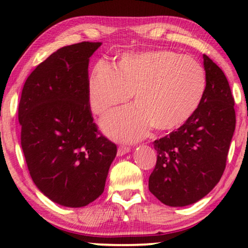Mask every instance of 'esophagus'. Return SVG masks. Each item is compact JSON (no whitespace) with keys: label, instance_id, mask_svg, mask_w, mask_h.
Here are the masks:
<instances>
[{"label":"esophagus","instance_id":"obj_1","mask_svg":"<svg viewBox=\"0 0 248 248\" xmlns=\"http://www.w3.org/2000/svg\"><path fill=\"white\" fill-rule=\"evenodd\" d=\"M130 152V147H126V145H120L117 149V155H123L125 154Z\"/></svg>","mask_w":248,"mask_h":248}]
</instances>
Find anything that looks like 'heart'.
<instances>
[{"label": "heart", "instance_id": "b5f03b06", "mask_svg": "<svg viewBox=\"0 0 248 248\" xmlns=\"http://www.w3.org/2000/svg\"><path fill=\"white\" fill-rule=\"evenodd\" d=\"M206 90V76L198 61L169 49L124 53L115 70L98 62L88 80L91 110L104 115L133 94L135 107L110 113L101 126L110 137L137 141L155 131L184 125L199 109Z\"/></svg>", "mask_w": 248, "mask_h": 248}]
</instances>
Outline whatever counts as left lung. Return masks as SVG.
Masks as SVG:
<instances>
[{"mask_svg": "<svg viewBox=\"0 0 248 248\" xmlns=\"http://www.w3.org/2000/svg\"><path fill=\"white\" fill-rule=\"evenodd\" d=\"M206 90L184 125L154 142L157 162L149 189L164 204L185 206L208 194L225 171L236 126L235 100L222 70L205 54Z\"/></svg>", "mask_w": 248, "mask_h": 248, "instance_id": "8db88e82", "label": "left lung"}]
</instances>
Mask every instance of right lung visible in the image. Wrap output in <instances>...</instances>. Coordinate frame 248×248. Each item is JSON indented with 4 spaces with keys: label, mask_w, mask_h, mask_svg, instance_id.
I'll use <instances>...</instances> for the list:
<instances>
[{
    "label": "right lung",
    "mask_w": 248,
    "mask_h": 248,
    "mask_svg": "<svg viewBox=\"0 0 248 248\" xmlns=\"http://www.w3.org/2000/svg\"><path fill=\"white\" fill-rule=\"evenodd\" d=\"M101 43L62 47L30 73L20 98L21 147L40 192L70 208L103 194L117 147L98 130L88 96L89 57Z\"/></svg>",
    "instance_id": "right-lung-1"
}]
</instances>
